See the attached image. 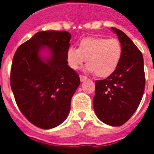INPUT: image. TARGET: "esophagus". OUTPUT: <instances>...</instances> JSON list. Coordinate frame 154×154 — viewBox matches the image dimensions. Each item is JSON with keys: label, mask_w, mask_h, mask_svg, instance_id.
Wrapping results in <instances>:
<instances>
[{"label": "esophagus", "mask_w": 154, "mask_h": 154, "mask_svg": "<svg viewBox=\"0 0 154 154\" xmlns=\"http://www.w3.org/2000/svg\"><path fill=\"white\" fill-rule=\"evenodd\" d=\"M86 79H87V77L83 76V75H80V80H81V82H85Z\"/></svg>", "instance_id": "obj_1"}]
</instances>
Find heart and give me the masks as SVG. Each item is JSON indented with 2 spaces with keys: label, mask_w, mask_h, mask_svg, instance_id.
<instances>
[{
  "label": "heart",
  "mask_w": 154,
  "mask_h": 154,
  "mask_svg": "<svg viewBox=\"0 0 154 154\" xmlns=\"http://www.w3.org/2000/svg\"><path fill=\"white\" fill-rule=\"evenodd\" d=\"M122 57V47L117 39L85 37L81 40L78 49L69 47L66 60L72 69H77L85 61V70L97 77H107L117 70Z\"/></svg>",
  "instance_id": "obj_1"
}]
</instances>
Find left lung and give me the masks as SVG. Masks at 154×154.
<instances>
[{
	"instance_id": "1",
	"label": "left lung",
	"mask_w": 154,
	"mask_h": 154,
	"mask_svg": "<svg viewBox=\"0 0 154 154\" xmlns=\"http://www.w3.org/2000/svg\"><path fill=\"white\" fill-rule=\"evenodd\" d=\"M122 47L117 70L104 80L95 82L94 109L101 122L121 126L133 116L143 96L146 77L143 56L125 32L111 28Z\"/></svg>"
}]
</instances>
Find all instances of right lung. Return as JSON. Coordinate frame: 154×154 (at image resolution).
<instances>
[{
  "label": "right lung",
  "mask_w": 154,
  "mask_h": 154,
  "mask_svg": "<svg viewBox=\"0 0 154 154\" xmlns=\"http://www.w3.org/2000/svg\"><path fill=\"white\" fill-rule=\"evenodd\" d=\"M67 31H41L17 49L12 63L10 85L23 115L36 126L49 129L62 123L80 85L79 75L68 65ZM48 48L50 56L40 53Z\"/></svg>",
  "instance_id": "obj_1"
}]
</instances>
